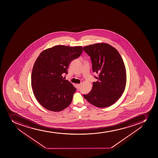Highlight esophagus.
I'll return each instance as SVG.
<instances>
[{
	"label": "esophagus",
	"instance_id": "obj_1",
	"mask_svg": "<svg viewBox=\"0 0 158 158\" xmlns=\"http://www.w3.org/2000/svg\"><path fill=\"white\" fill-rule=\"evenodd\" d=\"M76 86L77 88V89H80V86H81V85H80V84H79V85H76Z\"/></svg>",
	"mask_w": 158,
	"mask_h": 158
}]
</instances>
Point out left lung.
<instances>
[{
    "label": "left lung",
    "mask_w": 158,
    "mask_h": 158,
    "mask_svg": "<svg viewBox=\"0 0 158 158\" xmlns=\"http://www.w3.org/2000/svg\"><path fill=\"white\" fill-rule=\"evenodd\" d=\"M91 58L93 72L98 74L92 89L83 97L92 105L106 108L115 103L125 91L126 72L120 54L108 44L98 43L83 47Z\"/></svg>",
    "instance_id": "8db88e82"
}]
</instances>
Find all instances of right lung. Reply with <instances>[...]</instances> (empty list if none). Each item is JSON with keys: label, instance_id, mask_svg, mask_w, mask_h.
<instances>
[{"label": "right lung", "instance_id": "add662e5", "mask_svg": "<svg viewBox=\"0 0 158 158\" xmlns=\"http://www.w3.org/2000/svg\"><path fill=\"white\" fill-rule=\"evenodd\" d=\"M81 46L58 45L43 51L33 66L31 86L38 102L46 109L61 111L72 102L76 88L62 75L69 64L80 56Z\"/></svg>", "mask_w": 158, "mask_h": 158}]
</instances>
